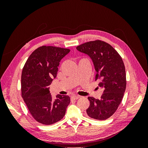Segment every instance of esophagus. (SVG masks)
I'll return each instance as SVG.
<instances>
[{"label":"esophagus","instance_id":"esophagus-1","mask_svg":"<svg viewBox=\"0 0 148 148\" xmlns=\"http://www.w3.org/2000/svg\"><path fill=\"white\" fill-rule=\"evenodd\" d=\"M80 97V96H77V95H73V96H71V99H73V100H77V99H79V98Z\"/></svg>","mask_w":148,"mask_h":148}]
</instances>
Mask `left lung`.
I'll list each match as a JSON object with an SVG mask.
<instances>
[{
  "label": "left lung",
  "instance_id": "8db88e82",
  "mask_svg": "<svg viewBox=\"0 0 148 148\" xmlns=\"http://www.w3.org/2000/svg\"><path fill=\"white\" fill-rule=\"evenodd\" d=\"M79 52L92 59L96 71V81L104 89L101 99L88 97L90 105L86 110L89 117L104 120L110 117L122 102L127 86L125 67L115 49L101 40L89 41L78 46Z\"/></svg>",
  "mask_w": 148,
  "mask_h": 148
}]
</instances>
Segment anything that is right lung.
<instances>
[{
	"instance_id": "1",
	"label": "right lung",
	"mask_w": 148,
	"mask_h": 148,
	"mask_svg": "<svg viewBox=\"0 0 148 148\" xmlns=\"http://www.w3.org/2000/svg\"><path fill=\"white\" fill-rule=\"evenodd\" d=\"M69 49L42 46L29 56L21 73V96L32 117L40 123L51 125L64 117L70 102L69 96L58 95L53 100L49 85L56 78L62 58Z\"/></svg>"
}]
</instances>
